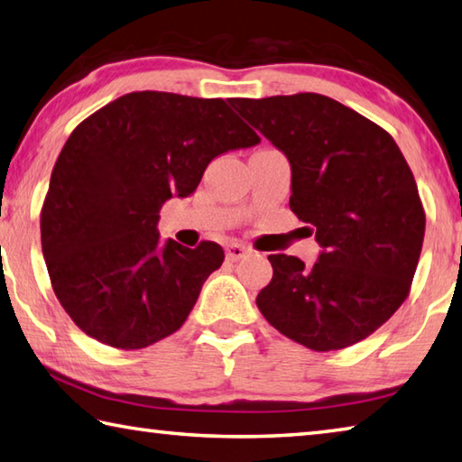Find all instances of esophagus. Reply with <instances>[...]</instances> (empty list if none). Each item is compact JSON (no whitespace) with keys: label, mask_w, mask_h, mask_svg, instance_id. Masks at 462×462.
I'll list each match as a JSON object with an SVG mask.
<instances>
[{"label":"esophagus","mask_w":462,"mask_h":462,"mask_svg":"<svg viewBox=\"0 0 462 462\" xmlns=\"http://www.w3.org/2000/svg\"><path fill=\"white\" fill-rule=\"evenodd\" d=\"M248 253H250V250L246 246L230 245V246H226V260H230V263H236V260L245 258Z\"/></svg>","instance_id":"esophagus-1"}]
</instances>
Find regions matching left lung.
I'll return each mask as SVG.
<instances>
[{
	"label": "left lung",
	"mask_w": 462,
	"mask_h": 462,
	"mask_svg": "<svg viewBox=\"0 0 462 462\" xmlns=\"http://www.w3.org/2000/svg\"><path fill=\"white\" fill-rule=\"evenodd\" d=\"M291 163L289 206L311 224L317 263L271 254L260 313L289 339L331 351L365 339L408 297L426 216L404 155L388 133L315 92L232 98Z\"/></svg>",
	"instance_id": "obj_1"
}]
</instances>
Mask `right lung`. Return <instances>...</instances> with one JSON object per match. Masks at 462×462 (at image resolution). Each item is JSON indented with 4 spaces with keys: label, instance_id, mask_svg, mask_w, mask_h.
Segmentation results:
<instances>
[{
    "label": "right lung",
    "instance_id": "right-lung-1",
    "mask_svg": "<svg viewBox=\"0 0 462 462\" xmlns=\"http://www.w3.org/2000/svg\"><path fill=\"white\" fill-rule=\"evenodd\" d=\"M256 143L222 98L155 90L119 97L72 131L40 232L54 292L77 327L127 351L180 329L224 250L163 242L159 209L194 194L212 159Z\"/></svg>",
    "mask_w": 462,
    "mask_h": 462
}]
</instances>
